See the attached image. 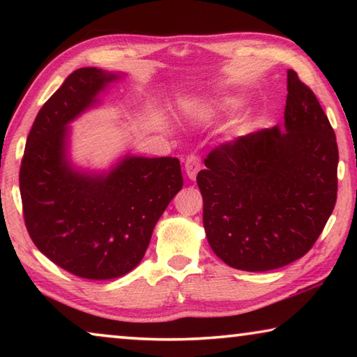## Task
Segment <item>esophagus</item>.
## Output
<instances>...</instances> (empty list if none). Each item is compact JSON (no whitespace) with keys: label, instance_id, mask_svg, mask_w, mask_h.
I'll use <instances>...</instances> for the list:
<instances>
[{"label":"esophagus","instance_id":"1","mask_svg":"<svg viewBox=\"0 0 357 357\" xmlns=\"http://www.w3.org/2000/svg\"><path fill=\"white\" fill-rule=\"evenodd\" d=\"M184 168H185L187 176H189L190 179H195L197 178V173L200 172V168H202L200 157L195 155V154L187 155V159L184 162Z\"/></svg>","mask_w":357,"mask_h":357}]
</instances>
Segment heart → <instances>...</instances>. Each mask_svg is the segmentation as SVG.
I'll return each instance as SVG.
<instances>
[{
    "label": "heart",
    "mask_w": 357,
    "mask_h": 357,
    "mask_svg": "<svg viewBox=\"0 0 357 357\" xmlns=\"http://www.w3.org/2000/svg\"><path fill=\"white\" fill-rule=\"evenodd\" d=\"M243 107V100L238 98H225L220 100L219 107H217V112L220 114H234L241 110Z\"/></svg>",
    "instance_id": "b5f03b06"
}]
</instances>
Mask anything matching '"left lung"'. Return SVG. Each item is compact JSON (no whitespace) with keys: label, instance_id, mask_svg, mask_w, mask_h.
Wrapping results in <instances>:
<instances>
[{"label":"left lung","instance_id":"1","mask_svg":"<svg viewBox=\"0 0 357 357\" xmlns=\"http://www.w3.org/2000/svg\"><path fill=\"white\" fill-rule=\"evenodd\" d=\"M287 82V132L274 126L222 143L197 176L211 249L223 263L249 273L304 257L337 202L334 129L294 70Z\"/></svg>","mask_w":357,"mask_h":357}]
</instances>
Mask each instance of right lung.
<instances>
[{
  "label": "right lung",
  "instance_id": "obj_1",
  "mask_svg": "<svg viewBox=\"0 0 357 357\" xmlns=\"http://www.w3.org/2000/svg\"><path fill=\"white\" fill-rule=\"evenodd\" d=\"M114 78L72 72L36 116L20 165L25 225L59 268L89 280L116 279L142 261L151 234L183 187L176 157H126L108 174H83L66 157L68 124Z\"/></svg>",
  "mask_w": 357,
  "mask_h": 357
}]
</instances>
